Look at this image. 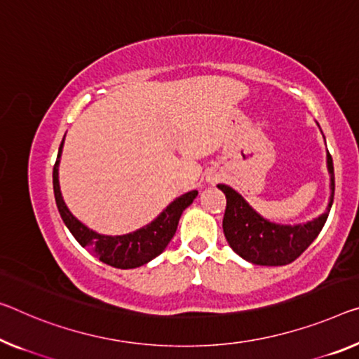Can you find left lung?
I'll use <instances>...</instances> for the list:
<instances>
[{
	"label": "left lung",
	"mask_w": 359,
	"mask_h": 359,
	"mask_svg": "<svg viewBox=\"0 0 359 359\" xmlns=\"http://www.w3.org/2000/svg\"><path fill=\"white\" fill-rule=\"evenodd\" d=\"M330 175L329 205L321 217L303 224H276L258 215L239 192L226 184H218L226 196L223 233L237 255L262 266H283L297 260L321 233L334 202L335 178L332 157L327 152Z\"/></svg>",
	"instance_id": "left-lung-1"
}]
</instances>
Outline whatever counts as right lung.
<instances>
[{"label": "right lung", "instance_id": "obj_1", "mask_svg": "<svg viewBox=\"0 0 359 359\" xmlns=\"http://www.w3.org/2000/svg\"><path fill=\"white\" fill-rule=\"evenodd\" d=\"M64 140L60 142L57 161L54 163L53 168V187H54V197H56L57 210L60 213V218L67 226L72 236L75 237L76 242L81 247H85L88 252L97 257L99 260L106 264H110L114 268L120 269H130L137 268L151 262L157 255L167 249L168 242L178 228V222L181 218V213L184 212L186 207H189L192 201L197 196V191L186 192L178 198L170 203L165 210L149 223L144 228L135 231V233L123 234V236H104L97 234L95 231L86 228L83 223H80L70 210L65 205L62 194H60L59 187V158L62 154Z\"/></svg>", "mask_w": 359, "mask_h": 359}]
</instances>
